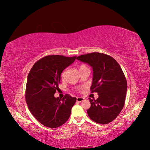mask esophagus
<instances>
[{
  "instance_id": "esophagus-1",
  "label": "esophagus",
  "mask_w": 150,
  "mask_h": 150,
  "mask_svg": "<svg viewBox=\"0 0 150 150\" xmlns=\"http://www.w3.org/2000/svg\"><path fill=\"white\" fill-rule=\"evenodd\" d=\"M85 99L84 97H77V102H82Z\"/></svg>"
}]
</instances>
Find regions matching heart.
<instances>
[{
    "instance_id": "1",
    "label": "heart",
    "mask_w": 150,
    "mask_h": 150,
    "mask_svg": "<svg viewBox=\"0 0 150 150\" xmlns=\"http://www.w3.org/2000/svg\"><path fill=\"white\" fill-rule=\"evenodd\" d=\"M86 67V66H85V65H81L80 67H79V69H81V68H83V67ZM62 77H63V75H62ZM77 90L80 91L82 90V88H80V87H79V88H77Z\"/></svg>"
}]
</instances>
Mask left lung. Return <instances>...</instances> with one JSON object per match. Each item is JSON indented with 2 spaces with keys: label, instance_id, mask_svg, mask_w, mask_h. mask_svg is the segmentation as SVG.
<instances>
[{
  "label": "left lung",
  "instance_id": "8db88e82",
  "mask_svg": "<svg viewBox=\"0 0 150 150\" xmlns=\"http://www.w3.org/2000/svg\"><path fill=\"white\" fill-rule=\"evenodd\" d=\"M77 59L92 67L91 91L98 95L96 100L88 98V116L98 124L113 121L122 110L127 91V81L120 65L112 57L98 52L79 55Z\"/></svg>",
  "mask_w": 150,
  "mask_h": 150
}]
</instances>
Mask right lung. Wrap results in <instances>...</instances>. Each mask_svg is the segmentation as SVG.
I'll list each match as a JSON object with an SVG mask.
<instances>
[{
	"label": "right lung",
	"instance_id": "1",
	"mask_svg": "<svg viewBox=\"0 0 150 150\" xmlns=\"http://www.w3.org/2000/svg\"><path fill=\"white\" fill-rule=\"evenodd\" d=\"M75 59L76 56L47 55L34 63L28 75L25 98L29 110L48 128H57L65 123L77 100L68 94L62 99L54 96L62 71Z\"/></svg>",
	"mask_w": 150,
	"mask_h": 150
}]
</instances>
